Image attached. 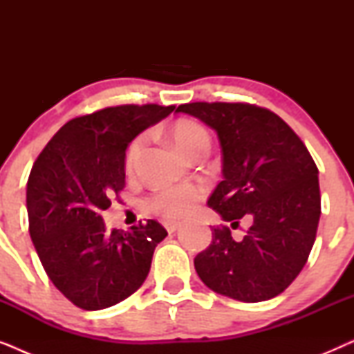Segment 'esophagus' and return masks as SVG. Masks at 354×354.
<instances>
[{
  "label": "esophagus",
  "instance_id": "esophagus-1",
  "mask_svg": "<svg viewBox=\"0 0 354 354\" xmlns=\"http://www.w3.org/2000/svg\"><path fill=\"white\" fill-rule=\"evenodd\" d=\"M162 224H164V227H166V230L169 232V234H174V232L180 227V222H177V221H164Z\"/></svg>",
  "mask_w": 354,
  "mask_h": 354
}]
</instances>
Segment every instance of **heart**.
Instances as JSON below:
<instances>
[{
  "label": "heart",
  "instance_id": "heart-1",
  "mask_svg": "<svg viewBox=\"0 0 354 354\" xmlns=\"http://www.w3.org/2000/svg\"><path fill=\"white\" fill-rule=\"evenodd\" d=\"M171 138L178 151L187 158H195L196 154L206 153L209 148V135L206 129L195 120H178L172 125ZM145 148V137H137L129 145L125 154V166L133 169L138 162ZM203 188L195 183H178V185L159 187L149 193L145 200V209L166 219H178L187 216L196 203L203 198Z\"/></svg>",
  "mask_w": 354,
  "mask_h": 354
}]
</instances>
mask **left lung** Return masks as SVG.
<instances>
[{"mask_svg": "<svg viewBox=\"0 0 354 354\" xmlns=\"http://www.w3.org/2000/svg\"><path fill=\"white\" fill-rule=\"evenodd\" d=\"M185 113L214 129L222 148V180L207 200L225 222L251 227L241 241L212 227V241L195 269L212 292L245 303L277 297L298 277L321 217L317 166L290 125L248 103H188Z\"/></svg>", "mask_w": 354, "mask_h": 354, "instance_id": "left-lung-1", "label": "left lung"}]
</instances>
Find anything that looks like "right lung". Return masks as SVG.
<instances>
[{
    "mask_svg": "<svg viewBox=\"0 0 354 354\" xmlns=\"http://www.w3.org/2000/svg\"><path fill=\"white\" fill-rule=\"evenodd\" d=\"M176 106L122 104L69 120L57 130L27 182L28 232L48 277L86 311L137 292L167 232L158 221L106 230L101 211L125 187V149Z\"/></svg>",
    "mask_w": 354,
    "mask_h": 354,
    "instance_id": "1",
    "label": "right lung"
}]
</instances>
